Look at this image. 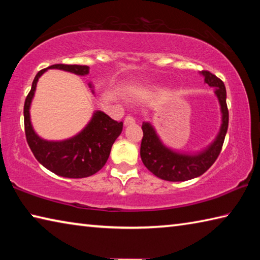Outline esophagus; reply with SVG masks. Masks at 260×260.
<instances>
[{"label": "esophagus", "mask_w": 260, "mask_h": 260, "mask_svg": "<svg viewBox=\"0 0 260 260\" xmlns=\"http://www.w3.org/2000/svg\"><path fill=\"white\" fill-rule=\"evenodd\" d=\"M133 122H135V118L133 116H131V114H129V116L125 117V120H124L125 126L129 125V124H133Z\"/></svg>", "instance_id": "esophagus-1"}]
</instances>
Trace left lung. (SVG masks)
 <instances>
[{
	"instance_id": "left-lung-1",
	"label": "left lung",
	"mask_w": 260,
	"mask_h": 260,
	"mask_svg": "<svg viewBox=\"0 0 260 260\" xmlns=\"http://www.w3.org/2000/svg\"><path fill=\"white\" fill-rule=\"evenodd\" d=\"M204 80L210 87L215 88V95L218 96L221 105L222 125L217 139L211 146L199 155H180L171 149L166 148L158 139L155 129L148 122H143V138L141 141L140 155L144 166L156 177L166 181H186L197 178L205 173L213 162L217 160L222 149L223 141L228 128V108L226 103V88L222 80L210 71H202Z\"/></svg>"
}]
</instances>
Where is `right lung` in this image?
<instances>
[{
    "label": "right lung",
    "instance_id": "1",
    "mask_svg": "<svg viewBox=\"0 0 260 260\" xmlns=\"http://www.w3.org/2000/svg\"><path fill=\"white\" fill-rule=\"evenodd\" d=\"M47 69H58L85 76L89 72L87 65L54 64ZM43 69L35 76L32 88L24 104V125L26 141L34 157L52 173L64 178H87L95 174L105 165L114 141L122 131V121H116L102 111H96L85 128L73 138L52 142L39 138L29 120V105L34 96L37 82Z\"/></svg>",
    "mask_w": 260,
    "mask_h": 260
}]
</instances>
